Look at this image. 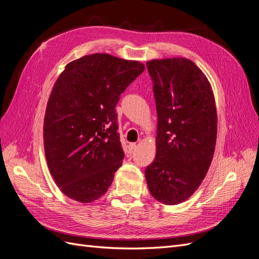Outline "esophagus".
I'll use <instances>...</instances> for the list:
<instances>
[{
	"label": "esophagus",
	"instance_id": "obj_1",
	"mask_svg": "<svg viewBox=\"0 0 259 259\" xmlns=\"http://www.w3.org/2000/svg\"><path fill=\"white\" fill-rule=\"evenodd\" d=\"M136 148H137V145H136V144H134V143L128 145V149H130V151H131V152H133L134 150H136Z\"/></svg>",
	"mask_w": 259,
	"mask_h": 259
}]
</instances>
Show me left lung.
<instances>
[{
  "label": "left lung",
  "mask_w": 259,
  "mask_h": 259,
  "mask_svg": "<svg viewBox=\"0 0 259 259\" xmlns=\"http://www.w3.org/2000/svg\"><path fill=\"white\" fill-rule=\"evenodd\" d=\"M158 115L156 153L145 176L152 197L166 205L189 199L213 160L217 113L211 86L187 58L147 62Z\"/></svg>",
  "instance_id": "8db88e82"
}]
</instances>
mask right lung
<instances>
[{
  "label": "right lung",
  "mask_w": 259,
  "mask_h": 259,
  "mask_svg": "<svg viewBox=\"0 0 259 259\" xmlns=\"http://www.w3.org/2000/svg\"><path fill=\"white\" fill-rule=\"evenodd\" d=\"M144 64L92 54L68 64L55 83L44 117V149L55 183L81 203L99 199L122 165L115 106Z\"/></svg>",
  "instance_id": "right-lung-1"
}]
</instances>
